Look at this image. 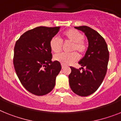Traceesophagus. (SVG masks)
<instances>
[{
  "instance_id": "1",
  "label": "esophagus",
  "mask_w": 121,
  "mask_h": 121,
  "mask_svg": "<svg viewBox=\"0 0 121 121\" xmlns=\"http://www.w3.org/2000/svg\"><path fill=\"white\" fill-rule=\"evenodd\" d=\"M61 65H62V69H64V68L65 67V65H64V64H61Z\"/></svg>"
}]
</instances>
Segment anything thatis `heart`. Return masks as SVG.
I'll return each mask as SVG.
<instances>
[{
	"label": "heart",
	"mask_w": 121,
	"mask_h": 121,
	"mask_svg": "<svg viewBox=\"0 0 121 121\" xmlns=\"http://www.w3.org/2000/svg\"><path fill=\"white\" fill-rule=\"evenodd\" d=\"M83 38L84 35L75 29H70L64 32L62 40L57 36L52 38L49 42V46L52 51L55 53H58L61 51L62 41L72 43L70 47V51L72 52L57 54L54 56V59L65 65L72 64L77 61L79 58V56L76 52L83 56L87 50V44Z\"/></svg>",
	"instance_id": "obj_1"
}]
</instances>
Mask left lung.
I'll return each mask as SVG.
<instances>
[{"instance_id":"left-lung-1","label":"left lung","mask_w":121,"mask_h":121,"mask_svg":"<svg viewBox=\"0 0 121 121\" xmlns=\"http://www.w3.org/2000/svg\"><path fill=\"white\" fill-rule=\"evenodd\" d=\"M87 37L88 47L85 56L78 62L82 67H70L69 75L72 90L80 96H87L97 90L106 75L109 60L107 44L96 31L86 26H75ZM82 68V71H80Z\"/></svg>"}]
</instances>
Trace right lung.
I'll list each match as a JSON object with an SVG mask.
<instances>
[{"instance_id": "1", "label": "right lung", "mask_w": 121, "mask_h": 121, "mask_svg": "<svg viewBox=\"0 0 121 121\" xmlns=\"http://www.w3.org/2000/svg\"><path fill=\"white\" fill-rule=\"evenodd\" d=\"M60 27L39 26L26 31L14 48L13 65L21 83L29 92L43 96L51 92L61 70L59 62L52 61L49 42Z\"/></svg>"}]
</instances>
